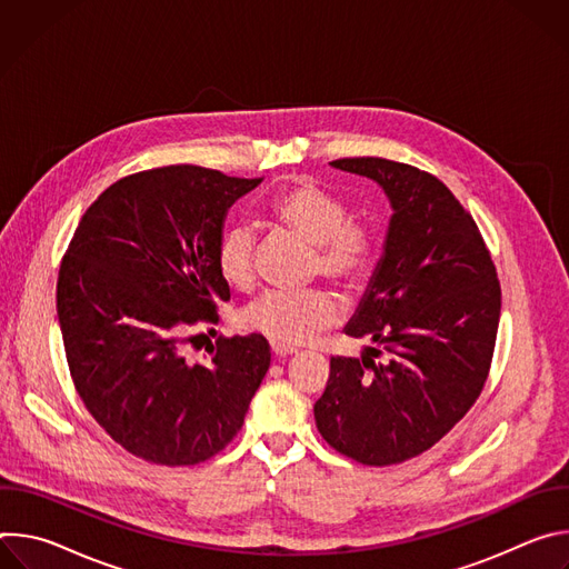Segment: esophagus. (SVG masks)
I'll return each mask as SVG.
<instances>
[{"instance_id":"1","label":"esophagus","mask_w":569,"mask_h":569,"mask_svg":"<svg viewBox=\"0 0 569 569\" xmlns=\"http://www.w3.org/2000/svg\"><path fill=\"white\" fill-rule=\"evenodd\" d=\"M270 347H272V353H274L277 358H283V356H292V353H297V347H288V345H279V342H270Z\"/></svg>"}]
</instances>
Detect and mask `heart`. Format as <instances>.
<instances>
[{
  "label": "heart",
  "instance_id": "b5f03b06",
  "mask_svg": "<svg viewBox=\"0 0 569 569\" xmlns=\"http://www.w3.org/2000/svg\"><path fill=\"white\" fill-rule=\"evenodd\" d=\"M270 213L286 229L312 242V272L323 274L345 290L360 288L376 266L378 233L358 218L342 198L310 180L283 187L270 200ZM257 231L248 222L229 224L216 248L220 279L236 288L250 290L257 279ZM340 301L329 288H306L297 292L272 290L259 297L242 312L248 329L279 345H303L336 321Z\"/></svg>",
  "mask_w": 569,
  "mask_h": 569
}]
</instances>
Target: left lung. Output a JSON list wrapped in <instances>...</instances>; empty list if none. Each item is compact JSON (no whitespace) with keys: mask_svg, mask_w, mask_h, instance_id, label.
Returning a JSON list of instances; mask_svg holds the SVG:
<instances>
[{"mask_svg":"<svg viewBox=\"0 0 569 569\" xmlns=\"http://www.w3.org/2000/svg\"><path fill=\"white\" fill-rule=\"evenodd\" d=\"M340 171L378 182L393 216L351 338L376 347L331 358L315 402L319 435L365 466L430 450L472 408L491 371L502 290L472 216L432 173L382 157H342ZM386 356L382 363L372 358Z\"/></svg>","mask_w":569,"mask_h":569,"instance_id":"obj_1","label":"left lung"}]
</instances>
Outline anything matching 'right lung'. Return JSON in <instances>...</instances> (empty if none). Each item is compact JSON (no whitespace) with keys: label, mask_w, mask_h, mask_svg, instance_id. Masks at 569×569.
Returning a JSON list of instances; mask_svg holds the SVG:
<instances>
[{"label":"right lung","mask_w":569,"mask_h":569,"mask_svg":"<svg viewBox=\"0 0 569 569\" xmlns=\"http://www.w3.org/2000/svg\"><path fill=\"white\" fill-rule=\"evenodd\" d=\"M259 182L193 164L126 176L90 204L60 261L56 308L73 387L148 463L196 466L224 450L270 367L259 333L218 336L207 362L182 356L187 329L216 323L229 301L216 248L227 209Z\"/></svg>","instance_id":"1"}]
</instances>
